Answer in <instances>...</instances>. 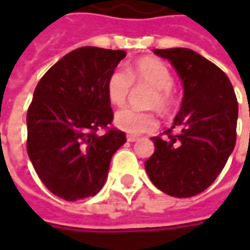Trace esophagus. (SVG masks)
<instances>
[{"instance_id":"obj_1","label":"esophagus","mask_w":250,"mask_h":250,"mask_svg":"<svg viewBox=\"0 0 250 250\" xmlns=\"http://www.w3.org/2000/svg\"><path fill=\"white\" fill-rule=\"evenodd\" d=\"M126 139H128V142H136L139 138H138V136H135V135H128V136H126Z\"/></svg>"}]
</instances>
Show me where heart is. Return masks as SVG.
<instances>
[{"instance_id":"b5f03b06","label":"heart","mask_w":250,"mask_h":250,"mask_svg":"<svg viewBox=\"0 0 250 250\" xmlns=\"http://www.w3.org/2000/svg\"><path fill=\"white\" fill-rule=\"evenodd\" d=\"M150 86L153 93L149 104L157 107L160 111H167L172 104V73L164 62L154 58H143L130 65L128 71L117 66L108 75L105 83L107 97L111 104L122 105L129 97L132 86ZM115 125L126 133L142 135L157 128V118L149 111H138L133 108H124L115 114Z\"/></svg>"}]
</instances>
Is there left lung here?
I'll use <instances>...</instances> for the list:
<instances>
[{
    "label": "left lung",
    "instance_id": "1",
    "mask_svg": "<svg viewBox=\"0 0 250 250\" xmlns=\"http://www.w3.org/2000/svg\"><path fill=\"white\" fill-rule=\"evenodd\" d=\"M153 51L174 65L184 99L166 138H151L154 153L145 161L146 172L169 196H195L216 181L234 150L236 96L226 73L200 54L189 48ZM175 127L178 134L172 132Z\"/></svg>",
    "mask_w": 250,
    "mask_h": 250
}]
</instances>
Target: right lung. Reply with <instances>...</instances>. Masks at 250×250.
Returning a JSON list of instances; mask_svg holds the SVG:
<instances>
[{
  "label": "right lung",
  "instance_id": "obj_1",
  "mask_svg": "<svg viewBox=\"0 0 250 250\" xmlns=\"http://www.w3.org/2000/svg\"><path fill=\"white\" fill-rule=\"evenodd\" d=\"M125 55L122 50L76 48L36 86L26 149L45 188L63 200L94 196L112 154L126 142L125 132L111 126L114 112L105 90L108 75Z\"/></svg>",
  "mask_w": 250,
  "mask_h": 250
}]
</instances>
